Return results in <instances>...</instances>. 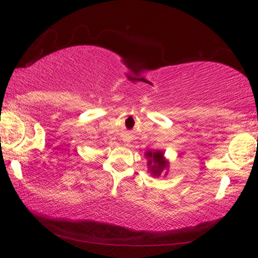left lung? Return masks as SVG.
Instances as JSON below:
<instances>
[{
  "mask_svg": "<svg viewBox=\"0 0 258 258\" xmlns=\"http://www.w3.org/2000/svg\"><path fill=\"white\" fill-rule=\"evenodd\" d=\"M146 156L149 158V160H148V166H149L152 174H155V175H160L161 171H163L165 167H167V161L164 160L163 152L148 151Z\"/></svg>",
  "mask_w": 258,
  "mask_h": 258,
  "instance_id": "1",
  "label": "left lung"
}]
</instances>
